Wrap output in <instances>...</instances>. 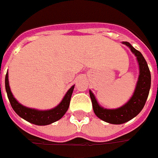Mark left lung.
Wrapping results in <instances>:
<instances>
[{"label": "left lung", "instance_id": "8db88e82", "mask_svg": "<svg viewBox=\"0 0 158 158\" xmlns=\"http://www.w3.org/2000/svg\"><path fill=\"white\" fill-rule=\"evenodd\" d=\"M123 44L127 46L133 54L136 56L139 65V77L136 86L132 97L128 100L124 105L117 109H106L100 105L94 94L89 90L93 104V110L94 114L100 119L113 125L124 124L127 121L134 118L141 111L146 103L148 93L151 85V75L148 69L147 62L141 53L136 50L132 45L127 41H123Z\"/></svg>", "mask_w": 158, "mask_h": 158}]
</instances>
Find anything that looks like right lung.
<instances>
[{
  "mask_svg": "<svg viewBox=\"0 0 158 158\" xmlns=\"http://www.w3.org/2000/svg\"><path fill=\"white\" fill-rule=\"evenodd\" d=\"M5 88L6 92L8 94V98L10 100L11 107L15 110V112L21 117L24 120L30 122L31 124L37 125V126H47L52 124L56 121H57L60 118L64 117V115L68 110V108L70 106V102L72 97V92L74 89V86H72L65 94L63 100L59 103L57 106H56L50 110H40L36 109H31L28 107L24 106L20 102H18L17 99L14 97L13 94L11 93L10 83H9V74L7 72L5 77ZM1 90V84H0Z\"/></svg>",
  "mask_w": 158,
  "mask_h": 158,
  "instance_id": "obj_1",
  "label": "right lung"
}]
</instances>
